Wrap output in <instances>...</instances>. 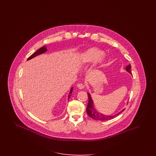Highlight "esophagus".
<instances>
[{
  "label": "esophagus",
  "mask_w": 156,
  "mask_h": 156,
  "mask_svg": "<svg viewBox=\"0 0 156 156\" xmlns=\"http://www.w3.org/2000/svg\"><path fill=\"white\" fill-rule=\"evenodd\" d=\"M77 86H78V87L80 89H83L85 88V86L83 85V83H78V84L77 85Z\"/></svg>",
  "instance_id": "1"
}]
</instances>
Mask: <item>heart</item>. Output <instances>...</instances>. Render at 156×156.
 Wrapping results in <instances>:
<instances>
[{
    "label": "heart",
    "instance_id": "b5f03b06",
    "mask_svg": "<svg viewBox=\"0 0 156 156\" xmlns=\"http://www.w3.org/2000/svg\"><path fill=\"white\" fill-rule=\"evenodd\" d=\"M104 54V51L98 48H90L81 54L80 61L83 63H89L95 61V66L101 67L105 63V57Z\"/></svg>",
    "mask_w": 156,
    "mask_h": 156
}]
</instances>
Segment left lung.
I'll return each instance as SVG.
<instances>
[{
  "instance_id": "1",
  "label": "left lung",
  "mask_w": 156,
  "mask_h": 156,
  "mask_svg": "<svg viewBox=\"0 0 156 156\" xmlns=\"http://www.w3.org/2000/svg\"><path fill=\"white\" fill-rule=\"evenodd\" d=\"M126 70L128 71V73L131 74V65H130V64H129V65L126 67ZM87 95H88V97H89V101H88L87 106L86 108V112H87V113L88 114V115L92 119H94L95 120H98V121H107V120H109V119H112L113 118L116 117L118 115L121 113L125 109H123L121 112H119V113L116 114L115 115H104L103 114L100 113L99 112L96 110V109L94 108L93 101V99L91 98V95L89 93H87Z\"/></svg>"
}]
</instances>
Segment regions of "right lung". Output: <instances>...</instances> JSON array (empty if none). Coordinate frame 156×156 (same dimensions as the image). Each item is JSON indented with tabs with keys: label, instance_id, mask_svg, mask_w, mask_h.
Instances as JSON below:
<instances>
[{
	"label": "right lung",
	"instance_id": "obj_1",
	"mask_svg": "<svg viewBox=\"0 0 156 156\" xmlns=\"http://www.w3.org/2000/svg\"><path fill=\"white\" fill-rule=\"evenodd\" d=\"M47 51V48H46V46H43L42 47H41V48H39V50H38L37 51L35 52H34L33 54H32L30 57L28 58V59H27V61L28 60H30V59H32V58H33L35 57H36V56H37L38 55H39V54H43V53H44V52H46ZM73 87H71V89H70V93H69V97H68V99H70V96H71V94H72V92H73Z\"/></svg>",
	"mask_w": 156,
	"mask_h": 156
}]
</instances>
